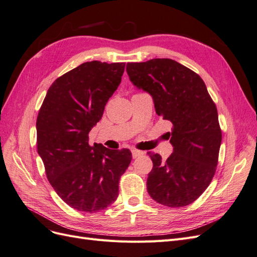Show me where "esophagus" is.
<instances>
[{
  "mask_svg": "<svg viewBox=\"0 0 257 257\" xmlns=\"http://www.w3.org/2000/svg\"><path fill=\"white\" fill-rule=\"evenodd\" d=\"M145 152L144 151H139V150H136V149H133L132 150V155H133V158L136 159V158H139L142 157V155H144Z\"/></svg>",
  "mask_w": 257,
  "mask_h": 257,
  "instance_id": "obj_1",
  "label": "esophagus"
}]
</instances>
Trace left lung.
<instances>
[{"label": "left lung", "instance_id": "8db88e82", "mask_svg": "<svg viewBox=\"0 0 257 257\" xmlns=\"http://www.w3.org/2000/svg\"><path fill=\"white\" fill-rule=\"evenodd\" d=\"M126 72L136 88L152 96L157 113L173 124L167 133L174 147L170 157L164 161L159 153L148 152L153 162L148 193L161 205L188 206L215 173L222 142L215 104L204 80L172 59L127 63Z\"/></svg>", "mask_w": 257, "mask_h": 257}]
</instances>
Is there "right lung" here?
I'll return each mask as SVG.
<instances>
[{
  "label": "right lung",
  "mask_w": 257,
  "mask_h": 257,
  "mask_svg": "<svg viewBox=\"0 0 257 257\" xmlns=\"http://www.w3.org/2000/svg\"><path fill=\"white\" fill-rule=\"evenodd\" d=\"M124 67L99 61L80 64L51 84L37 115V152L46 175L58 195L78 211L110 206L132 161L128 149L89 145L90 131L102 119Z\"/></svg>",
  "instance_id": "obj_1"
}]
</instances>
